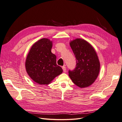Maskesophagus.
Returning a JSON list of instances; mask_svg holds the SVG:
<instances>
[{
	"label": "esophagus",
	"instance_id": "34e87169",
	"mask_svg": "<svg viewBox=\"0 0 122 122\" xmlns=\"http://www.w3.org/2000/svg\"><path fill=\"white\" fill-rule=\"evenodd\" d=\"M62 70H63L64 72L65 73L66 72V67H65V66H63V67H62Z\"/></svg>",
	"mask_w": 122,
	"mask_h": 122
}]
</instances>
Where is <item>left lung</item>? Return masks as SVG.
Wrapping results in <instances>:
<instances>
[{
	"instance_id": "1",
	"label": "left lung",
	"mask_w": 122,
	"mask_h": 122,
	"mask_svg": "<svg viewBox=\"0 0 122 122\" xmlns=\"http://www.w3.org/2000/svg\"><path fill=\"white\" fill-rule=\"evenodd\" d=\"M76 60V67L69 70L72 81L81 88L91 86L99 75L100 64L97 54L90 43L82 39H76L70 43Z\"/></svg>"
}]
</instances>
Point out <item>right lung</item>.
<instances>
[{"instance_id":"right-lung-1","label":"right lung","mask_w":122,"mask_h":122,"mask_svg":"<svg viewBox=\"0 0 122 122\" xmlns=\"http://www.w3.org/2000/svg\"><path fill=\"white\" fill-rule=\"evenodd\" d=\"M52 42L43 38L31 47L25 61V68L29 77L39 84H48L62 72L56 64V55L51 52Z\"/></svg>"}]
</instances>
